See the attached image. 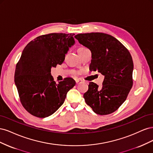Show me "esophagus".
I'll use <instances>...</instances> for the list:
<instances>
[{
	"label": "esophagus",
	"mask_w": 153,
	"mask_h": 153,
	"mask_svg": "<svg viewBox=\"0 0 153 153\" xmlns=\"http://www.w3.org/2000/svg\"><path fill=\"white\" fill-rule=\"evenodd\" d=\"M75 82H76V84H80V83H82V80H79V79H77V80H75Z\"/></svg>",
	"instance_id": "34e87169"
}]
</instances>
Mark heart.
Wrapping results in <instances>:
<instances>
[{
    "label": "heart",
    "instance_id": "obj_1",
    "mask_svg": "<svg viewBox=\"0 0 153 153\" xmlns=\"http://www.w3.org/2000/svg\"><path fill=\"white\" fill-rule=\"evenodd\" d=\"M85 48V47H80V48H78V49H80V48Z\"/></svg>",
    "mask_w": 153,
    "mask_h": 153
}]
</instances>
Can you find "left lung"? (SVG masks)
Instances as JSON below:
<instances>
[{
  "instance_id": "8db88e82",
  "label": "left lung",
  "mask_w": 153,
  "mask_h": 153,
  "mask_svg": "<svg viewBox=\"0 0 153 153\" xmlns=\"http://www.w3.org/2000/svg\"><path fill=\"white\" fill-rule=\"evenodd\" d=\"M78 42L92 53L89 69L105 76L101 87L90 82L84 93L85 103L99 115L117 110L126 100L133 86V62L128 50L114 37L101 32L78 34Z\"/></svg>"
}]
</instances>
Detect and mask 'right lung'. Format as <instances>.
<instances>
[{
    "mask_svg": "<svg viewBox=\"0 0 153 153\" xmlns=\"http://www.w3.org/2000/svg\"><path fill=\"white\" fill-rule=\"evenodd\" d=\"M74 34L51 33L37 37L27 45L16 66L15 83L20 102L34 116H50L64 102L75 81L65 78L56 84L51 68L62 64Z\"/></svg>",
    "mask_w": 153,
    "mask_h": 153,
    "instance_id": "right-lung-1",
    "label": "right lung"
}]
</instances>
